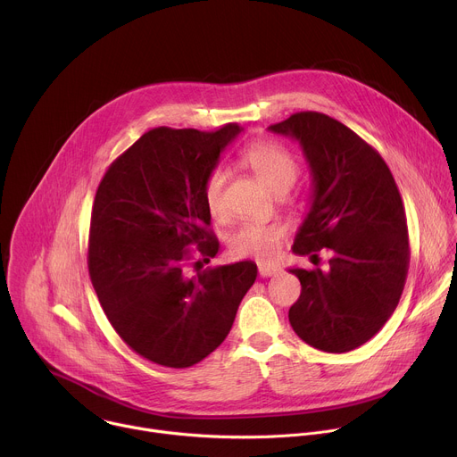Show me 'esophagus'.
I'll list each match as a JSON object with an SVG mask.
<instances>
[{
    "label": "esophagus",
    "instance_id": "esophagus-1",
    "mask_svg": "<svg viewBox=\"0 0 457 457\" xmlns=\"http://www.w3.org/2000/svg\"><path fill=\"white\" fill-rule=\"evenodd\" d=\"M278 266H275V264H260L258 266V273H260V277L262 278H270V277H273L275 273H278Z\"/></svg>",
    "mask_w": 457,
    "mask_h": 457
}]
</instances>
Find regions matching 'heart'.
I'll return each mask as SVG.
<instances>
[{
    "mask_svg": "<svg viewBox=\"0 0 457 457\" xmlns=\"http://www.w3.org/2000/svg\"><path fill=\"white\" fill-rule=\"evenodd\" d=\"M242 162L273 191L289 189L298 175V162L284 146L271 141H254L242 152ZM226 173L222 168H213L204 182V203L213 219H226L222 204V187ZM286 237V228L280 222L247 220L240 224L229 237V253L237 258L273 260Z\"/></svg>",
    "mask_w": 457,
    "mask_h": 457,
    "instance_id": "1",
    "label": "heart"
}]
</instances>
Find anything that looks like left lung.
Wrapping results in <instances>:
<instances>
[{
  "instance_id": "left-lung-1",
  "label": "left lung",
  "mask_w": 457,
  "mask_h": 457,
  "mask_svg": "<svg viewBox=\"0 0 457 457\" xmlns=\"http://www.w3.org/2000/svg\"><path fill=\"white\" fill-rule=\"evenodd\" d=\"M300 143L312 175V201L293 253L329 249L328 268L289 270L302 293L289 309L295 333L325 353L369 342L395 312L409 271V229L402 195L381 155L340 120L298 112L271 124Z\"/></svg>"
}]
</instances>
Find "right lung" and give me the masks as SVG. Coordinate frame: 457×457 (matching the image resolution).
Masks as SVG:
<instances>
[{
	"label": "right lung",
	"instance_id": "1",
	"mask_svg": "<svg viewBox=\"0 0 457 457\" xmlns=\"http://www.w3.org/2000/svg\"><path fill=\"white\" fill-rule=\"evenodd\" d=\"M242 132L154 128L104 173L92 208L88 273L122 342L173 369L212 354L254 284L251 260L204 268L219 251L204 182ZM191 246H197L189 252Z\"/></svg>",
	"mask_w": 457,
	"mask_h": 457
}]
</instances>
